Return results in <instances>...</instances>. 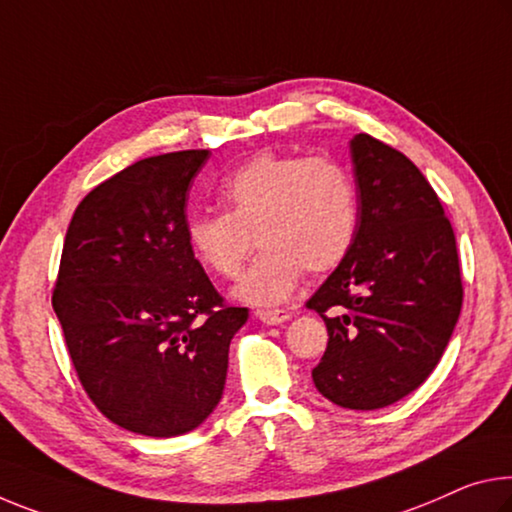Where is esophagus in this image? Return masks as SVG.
Returning a JSON list of instances; mask_svg holds the SVG:
<instances>
[{"instance_id": "1", "label": "esophagus", "mask_w": 512, "mask_h": 512, "mask_svg": "<svg viewBox=\"0 0 512 512\" xmlns=\"http://www.w3.org/2000/svg\"><path fill=\"white\" fill-rule=\"evenodd\" d=\"M255 316L266 326H278V323H285L291 319V314L287 310H257Z\"/></svg>"}]
</instances>
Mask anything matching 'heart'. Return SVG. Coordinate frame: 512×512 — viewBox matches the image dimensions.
Instances as JSON below:
<instances>
[{
  "mask_svg": "<svg viewBox=\"0 0 512 512\" xmlns=\"http://www.w3.org/2000/svg\"><path fill=\"white\" fill-rule=\"evenodd\" d=\"M221 200L225 212L186 221V241L207 271L234 280L255 237L264 250L237 287L253 305L285 303L305 269H337L358 232L353 177L323 154L259 152L223 182Z\"/></svg>",
  "mask_w": 512,
  "mask_h": 512,
  "instance_id": "b5f03b06",
  "label": "heart"
}]
</instances>
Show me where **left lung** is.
<instances>
[{"mask_svg": "<svg viewBox=\"0 0 512 512\" xmlns=\"http://www.w3.org/2000/svg\"><path fill=\"white\" fill-rule=\"evenodd\" d=\"M351 154L358 232L307 300L328 328L312 380L342 408L378 410L415 392L440 362L462 307L460 259L440 198L403 152L358 134Z\"/></svg>", "mask_w": 512, "mask_h": 512, "instance_id": "left-lung-1", "label": "left lung"}]
</instances>
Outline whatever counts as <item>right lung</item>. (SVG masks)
I'll list each match as a JSON object with an SVG mask.
<instances>
[{
	"instance_id": "obj_1",
	"label": "right lung",
	"mask_w": 512,
	"mask_h": 512,
	"mask_svg": "<svg viewBox=\"0 0 512 512\" xmlns=\"http://www.w3.org/2000/svg\"><path fill=\"white\" fill-rule=\"evenodd\" d=\"M209 150L148 157L72 214L52 291L77 378L113 424L175 437L223 396L248 307L225 303L186 241V200Z\"/></svg>"
}]
</instances>
